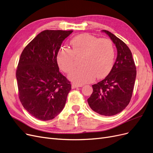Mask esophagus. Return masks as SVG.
I'll return each mask as SVG.
<instances>
[{"label":"esophagus","instance_id":"obj_1","mask_svg":"<svg viewBox=\"0 0 153 153\" xmlns=\"http://www.w3.org/2000/svg\"><path fill=\"white\" fill-rule=\"evenodd\" d=\"M83 86V85H78V84H75V83H72V88H79V87H82Z\"/></svg>","mask_w":153,"mask_h":153}]
</instances>
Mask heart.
I'll return each instance as SVG.
<instances>
[{
	"instance_id": "heart-1",
	"label": "heart",
	"mask_w": 153,
	"mask_h": 153,
	"mask_svg": "<svg viewBox=\"0 0 153 153\" xmlns=\"http://www.w3.org/2000/svg\"><path fill=\"white\" fill-rule=\"evenodd\" d=\"M72 50L62 48L57 54V62L65 73L70 72L76 65V56H82V67L76 68L68 79L78 84L91 82L97 77L101 79L111 72L114 63V51L111 41L97 39L89 33H82L71 41Z\"/></svg>"
}]
</instances>
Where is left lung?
Returning a JSON list of instances; mask_svg holds the SVG:
<instances>
[{
    "mask_svg": "<svg viewBox=\"0 0 153 153\" xmlns=\"http://www.w3.org/2000/svg\"><path fill=\"white\" fill-rule=\"evenodd\" d=\"M117 49V58L111 72L102 81L92 85L88 99L91 109L101 115L110 116L121 112L128 105L136 79V67L126 44L111 32L103 30Z\"/></svg>",
    "mask_w": 153,
    "mask_h": 153,
    "instance_id": "1",
    "label": "left lung"
}]
</instances>
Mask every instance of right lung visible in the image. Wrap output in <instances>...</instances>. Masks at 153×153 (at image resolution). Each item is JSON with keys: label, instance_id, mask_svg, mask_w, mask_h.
Returning <instances> with one entry per match:
<instances>
[{"label": "right lung", "instance_id": "obj_1", "mask_svg": "<svg viewBox=\"0 0 153 153\" xmlns=\"http://www.w3.org/2000/svg\"><path fill=\"white\" fill-rule=\"evenodd\" d=\"M72 30H44L25 48L16 72L19 98L38 120H53L62 112L71 85L59 72L57 54Z\"/></svg>", "mask_w": 153, "mask_h": 153}]
</instances>
